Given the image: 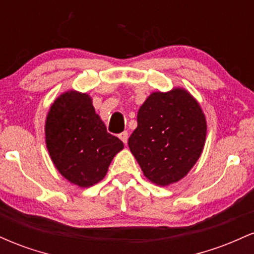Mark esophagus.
Listing matches in <instances>:
<instances>
[{"instance_id": "1", "label": "esophagus", "mask_w": 254, "mask_h": 254, "mask_svg": "<svg viewBox=\"0 0 254 254\" xmlns=\"http://www.w3.org/2000/svg\"><path fill=\"white\" fill-rule=\"evenodd\" d=\"M119 138L123 141L124 144H127V131H123L122 133H119Z\"/></svg>"}]
</instances>
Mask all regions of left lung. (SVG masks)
<instances>
[{
	"instance_id": "obj_1",
	"label": "left lung",
	"mask_w": 254,
	"mask_h": 254,
	"mask_svg": "<svg viewBox=\"0 0 254 254\" xmlns=\"http://www.w3.org/2000/svg\"><path fill=\"white\" fill-rule=\"evenodd\" d=\"M206 121L189 92L174 88L151 93L137 113L129 148L143 174L160 186L179 182L203 151Z\"/></svg>"
}]
</instances>
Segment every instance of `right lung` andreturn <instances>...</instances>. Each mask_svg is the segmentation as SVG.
Masks as SVG:
<instances>
[{"label": "right lung", "mask_w": 254, "mask_h": 254, "mask_svg": "<svg viewBox=\"0 0 254 254\" xmlns=\"http://www.w3.org/2000/svg\"><path fill=\"white\" fill-rule=\"evenodd\" d=\"M46 147L62 176L81 188L104 179L124 144L107 132L92 99L75 90L63 93L51 105L45 122Z\"/></svg>", "instance_id": "1"}]
</instances>
